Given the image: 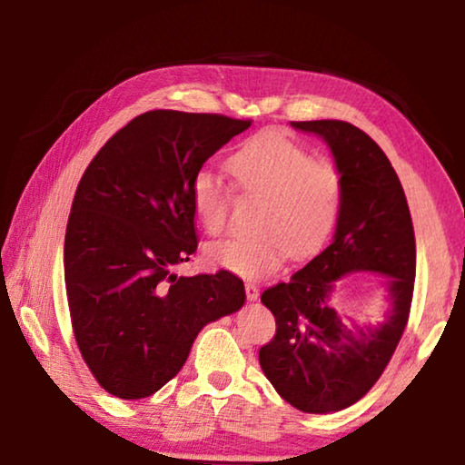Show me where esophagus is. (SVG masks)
<instances>
[{
	"mask_svg": "<svg viewBox=\"0 0 465 465\" xmlns=\"http://www.w3.org/2000/svg\"><path fill=\"white\" fill-rule=\"evenodd\" d=\"M246 297L250 299V302H256L258 297H261V289H258V285L256 282H252V281H246Z\"/></svg>",
	"mask_w": 465,
	"mask_h": 465,
	"instance_id": "esophagus-1",
	"label": "esophagus"
}]
</instances>
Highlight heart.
<instances>
[{
    "label": "heart",
    "instance_id": "obj_1",
    "mask_svg": "<svg viewBox=\"0 0 465 465\" xmlns=\"http://www.w3.org/2000/svg\"><path fill=\"white\" fill-rule=\"evenodd\" d=\"M235 186L246 196H262L256 233L213 243L209 258L243 279H262L279 269L287 254L312 256L324 246L341 209V174L334 163L312 157L279 133H261L227 160ZM194 215L203 230L217 235L230 219V188L211 170L191 183Z\"/></svg>",
    "mask_w": 465,
    "mask_h": 465
}]
</instances>
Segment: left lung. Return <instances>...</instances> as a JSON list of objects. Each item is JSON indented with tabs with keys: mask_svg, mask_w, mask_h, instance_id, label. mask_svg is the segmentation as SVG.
I'll use <instances>...</instances> for the list:
<instances>
[{
	"mask_svg": "<svg viewBox=\"0 0 465 465\" xmlns=\"http://www.w3.org/2000/svg\"><path fill=\"white\" fill-rule=\"evenodd\" d=\"M291 124L328 143L341 174V209L330 246L262 293L277 334L258 359L285 402L326 414L359 402L388 367L411 316L416 242L404 188L367 133L344 121ZM359 270L391 277L392 308L380 327L351 329L331 308L333 281Z\"/></svg>",
	"mask_w": 465,
	"mask_h": 465,
	"instance_id": "obj_1",
	"label": "left lung"
}]
</instances>
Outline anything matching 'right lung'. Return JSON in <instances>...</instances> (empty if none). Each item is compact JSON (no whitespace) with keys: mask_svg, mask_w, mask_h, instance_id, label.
<instances>
[{"mask_svg":"<svg viewBox=\"0 0 465 465\" xmlns=\"http://www.w3.org/2000/svg\"><path fill=\"white\" fill-rule=\"evenodd\" d=\"M252 121L149 110L116 131L77 184L63 266L85 365L108 393L141 400L186 363L196 334L246 302L230 271L176 277L199 240L191 183Z\"/></svg>","mask_w":465,"mask_h":465,"instance_id":"obj_1","label":"right lung"}]
</instances>
